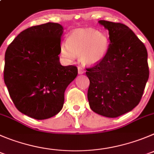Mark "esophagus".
<instances>
[{
	"label": "esophagus",
	"mask_w": 154,
	"mask_h": 154,
	"mask_svg": "<svg viewBox=\"0 0 154 154\" xmlns=\"http://www.w3.org/2000/svg\"><path fill=\"white\" fill-rule=\"evenodd\" d=\"M78 72H79V75L83 74V73L85 72L84 69L82 68L81 66H79V67H78Z\"/></svg>",
	"instance_id": "obj_1"
}]
</instances>
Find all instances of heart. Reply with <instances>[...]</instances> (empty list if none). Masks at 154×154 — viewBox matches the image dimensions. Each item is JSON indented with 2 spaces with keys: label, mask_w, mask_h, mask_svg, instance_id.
Listing matches in <instances>:
<instances>
[{
  "label": "heart",
  "mask_w": 154,
  "mask_h": 154,
  "mask_svg": "<svg viewBox=\"0 0 154 154\" xmlns=\"http://www.w3.org/2000/svg\"><path fill=\"white\" fill-rule=\"evenodd\" d=\"M109 49V38L104 32L92 28L77 29L60 45V54L67 62L76 56L88 65L97 64L105 57Z\"/></svg>",
  "instance_id": "1"
}]
</instances>
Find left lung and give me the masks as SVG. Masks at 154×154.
<instances>
[{
	"label": "left lung",
	"mask_w": 154,
	"mask_h": 154,
	"mask_svg": "<svg viewBox=\"0 0 154 154\" xmlns=\"http://www.w3.org/2000/svg\"><path fill=\"white\" fill-rule=\"evenodd\" d=\"M98 23L109 32V49L99 63L86 69L88 100L94 112L116 118L132 110L141 99L149 78L147 51L125 25Z\"/></svg>",
	"instance_id": "1"
}]
</instances>
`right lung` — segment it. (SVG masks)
<instances>
[{
  "label": "right lung",
  "mask_w": 154,
  "mask_h": 154,
  "mask_svg": "<svg viewBox=\"0 0 154 154\" xmlns=\"http://www.w3.org/2000/svg\"><path fill=\"white\" fill-rule=\"evenodd\" d=\"M63 27L48 23L20 32L5 53L4 79L20 112L42 120L57 115L64 93L76 78L78 69L60 63Z\"/></svg>",
  "instance_id": "obj_1"
}]
</instances>
